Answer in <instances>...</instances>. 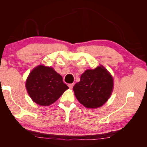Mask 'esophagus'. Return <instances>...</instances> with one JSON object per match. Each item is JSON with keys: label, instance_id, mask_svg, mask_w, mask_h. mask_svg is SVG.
<instances>
[{"label": "esophagus", "instance_id": "34e87169", "mask_svg": "<svg viewBox=\"0 0 147 147\" xmlns=\"http://www.w3.org/2000/svg\"><path fill=\"white\" fill-rule=\"evenodd\" d=\"M68 86H69V88H70L71 89H73V86H74V84H68Z\"/></svg>", "mask_w": 147, "mask_h": 147}]
</instances>
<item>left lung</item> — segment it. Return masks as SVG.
I'll use <instances>...</instances> for the list:
<instances>
[{"label":"left lung","mask_w":147,"mask_h":147,"mask_svg":"<svg viewBox=\"0 0 147 147\" xmlns=\"http://www.w3.org/2000/svg\"><path fill=\"white\" fill-rule=\"evenodd\" d=\"M113 80L102 65L88 69L82 74L80 81L73 87L76 97L87 108H97L110 97Z\"/></svg>","instance_id":"1"}]
</instances>
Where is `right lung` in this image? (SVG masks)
<instances>
[{
  "instance_id": "1",
  "label": "right lung",
  "mask_w": 147,
  "mask_h": 147,
  "mask_svg": "<svg viewBox=\"0 0 147 147\" xmlns=\"http://www.w3.org/2000/svg\"><path fill=\"white\" fill-rule=\"evenodd\" d=\"M26 88L32 100L40 106L53 104L69 89L60 74L53 68L42 65L30 72L26 80Z\"/></svg>"
}]
</instances>
